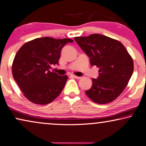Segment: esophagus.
I'll use <instances>...</instances> for the list:
<instances>
[{
    "instance_id": "1",
    "label": "esophagus",
    "mask_w": 146,
    "mask_h": 146,
    "mask_svg": "<svg viewBox=\"0 0 146 146\" xmlns=\"http://www.w3.org/2000/svg\"><path fill=\"white\" fill-rule=\"evenodd\" d=\"M72 76L74 77L76 79H80V78H81L80 76H75V75H72Z\"/></svg>"
}]
</instances>
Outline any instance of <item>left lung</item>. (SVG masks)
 <instances>
[{
  "label": "left lung",
  "mask_w": 146,
  "mask_h": 146,
  "mask_svg": "<svg viewBox=\"0 0 146 146\" xmlns=\"http://www.w3.org/2000/svg\"><path fill=\"white\" fill-rule=\"evenodd\" d=\"M75 41L99 68L86 95L94 103L107 104L122 93L133 72V61L120 41L101 34L76 37Z\"/></svg>",
  "instance_id": "left-lung-1"
}]
</instances>
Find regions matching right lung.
Returning a JSON list of instances; mask_svg holds the SVG:
<instances>
[{
	"mask_svg": "<svg viewBox=\"0 0 146 146\" xmlns=\"http://www.w3.org/2000/svg\"><path fill=\"white\" fill-rule=\"evenodd\" d=\"M71 39L39 37L23 45L15 55L12 74L23 95L37 105H47L59 96L68 76H59L50 70L58 64L60 53Z\"/></svg>",
	"mask_w": 146,
	"mask_h": 146,
	"instance_id": "right-lung-1",
	"label": "right lung"
}]
</instances>
